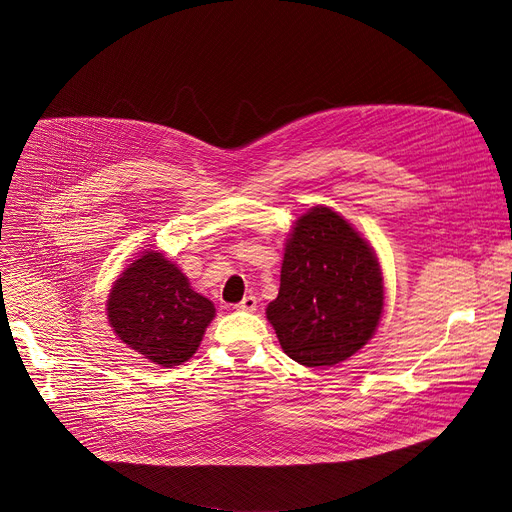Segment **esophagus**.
<instances>
[{
    "label": "esophagus",
    "instance_id": "esophagus-1",
    "mask_svg": "<svg viewBox=\"0 0 512 512\" xmlns=\"http://www.w3.org/2000/svg\"><path fill=\"white\" fill-rule=\"evenodd\" d=\"M236 309H238V311H247V313L257 311V296H253V294L245 296L241 302L236 304Z\"/></svg>",
    "mask_w": 512,
    "mask_h": 512
}]
</instances>
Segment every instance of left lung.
<instances>
[{"instance_id":"8db88e82","label":"left lung","mask_w":512,"mask_h":512,"mask_svg":"<svg viewBox=\"0 0 512 512\" xmlns=\"http://www.w3.org/2000/svg\"><path fill=\"white\" fill-rule=\"evenodd\" d=\"M381 313V265L364 238L329 208L300 216L267 306L282 350L304 366H333L368 342Z\"/></svg>"}]
</instances>
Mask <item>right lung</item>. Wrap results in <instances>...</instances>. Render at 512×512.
<instances>
[{
	"instance_id": "obj_1",
	"label": "right lung",
	"mask_w": 512,
	"mask_h": 512,
	"mask_svg": "<svg viewBox=\"0 0 512 512\" xmlns=\"http://www.w3.org/2000/svg\"><path fill=\"white\" fill-rule=\"evenodd\" d=\"M107 313L123 344L168 368L195 354L216 309L175 263L148 251L115 282Z\"/></svg>"
}]
</instances>
